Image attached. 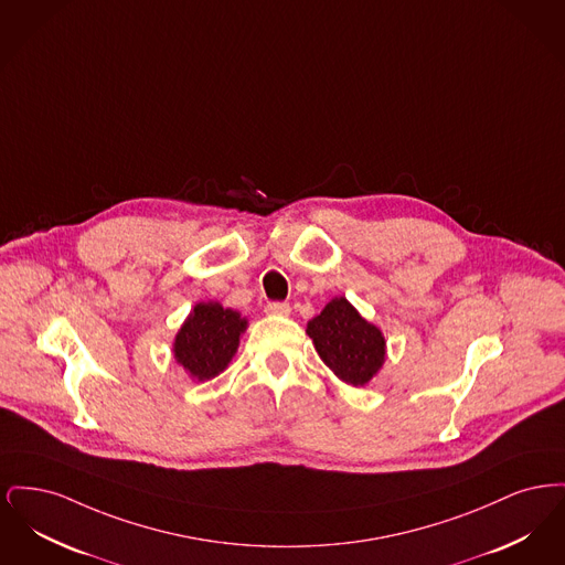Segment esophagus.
I'll return each instance as SVG.
<instances>
[{
	"mask_svg": "<svg viewBox=\"0 0 565 565\" xmlns=\"http://www.w3.org/2000/svg\"><path fill=\"white\" fill-rule=\"evenodd\" d=\"M290 305L288 302H269L267 305V313L270 316H290Z\"/></svg>",
	"mask_w": 565,
	"mask_h": 565,
	"instance_id": "1",
	"label": "esophagus"
}]
</instances>
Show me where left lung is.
I'll use <instances>...</instances> for the list:
<instances>
[{"instance_id": "8db88e82", "label": "left lung", "mask_w": 565, "mask_h": 565, "mask_svg": "<svg viewBox=\"0 0 565 565\" xmlns=\"http://www.w3.org/2000/svg\"><path fill=\"white\" fill-rule=\"evenodd\" d=\"M323 364L353 387L366 385L385 360V339L375 323L366 322L345 296L332 298L307 323Z\"/></svg>"}]
</instances>
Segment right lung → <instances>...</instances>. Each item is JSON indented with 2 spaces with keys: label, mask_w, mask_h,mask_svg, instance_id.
Listing matches in <instances>:
<instances>
[{
  "label": "right lung",
  "mask_w": 565,
  "mask_h": 565,
  "mask_svg": "<svg viewBox=\"0 0 565 565\" xmlns=\"http://www.w3.org/2000/svg\"><path fill=\"white\" fill-rule=\"evenodd\" d=\"M247 320L220 302H199L175 334L173 355L180 366L196 381L220 375L239 348Z\"/></svg>",
  "instance_id": "1"
}]
</instances>
